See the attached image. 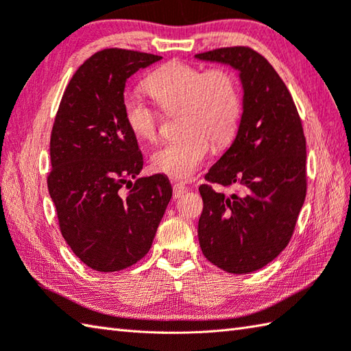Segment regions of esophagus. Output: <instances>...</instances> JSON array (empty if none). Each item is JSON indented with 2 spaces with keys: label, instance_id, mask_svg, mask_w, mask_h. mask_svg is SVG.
<instances>
[{
  "label": "esophagus",
  "instance_id": "1",
  "mask_svg": "<svg viewBox=\"0 0 351 351\" xmlns=\"http://www.w3.org/2000/svg\"><path fill=\"white\" fill-rule=\"evenodd\" d=\"M185 191H187V187L182 182H175L173 184V197H181Z\"/></svg>",
  "mask_w": 351,
  "mask_h": 351
}]
</instances>
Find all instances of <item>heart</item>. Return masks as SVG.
Returning a JSON list of instances; mask_svg holds the SVG:
<instances>
[{
	"mask_svg": "<svg viewBox=\"0 0 351 351\" xmlns=\"http://www.w3.org/2000/svg\"><path fill=\"white\" fill-rule=\"evenodd\" d=\"M143 86L162 112L181 109L180 138L152 154V167L175 180H189L201 167L211 146H230L239 129L242 97L237 80L226 68L202 66L171 60L150 73ZM126 125L136 138L154 143L160 132L161 114L140 97L123 100Z\"/></svg>",
	"mask_w": 351,
	"mask_h": 351,
	"instance_id": "heart-1",
	"label": "heart"
}]
</instances>
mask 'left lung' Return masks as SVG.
Segmentation results:
<instances>
[{"label":"left lung","instance_id":"8db88e82","mask_svg":"<svg viewBox=\"0 0 351 351\" xmlns=\"http://www.w3.org/2000/svg\"><path fill=\"white\" fill-rule=\"evenodd\" d=\"M197 59L236 68L243 112L236 140L199 187L204 210L197 237L208 262L230 274L271 263L293 234L307 190L306 138L289 89L262 54L225 47ZM211 183L236 186L219 194Z\"/></svg>","mask_w":351,"mask_h":351}]
</instances>
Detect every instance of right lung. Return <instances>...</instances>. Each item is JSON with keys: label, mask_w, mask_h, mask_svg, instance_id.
I'll return each instance as SVG.
<instances>
[{"label": "right lung", "mask_w": 351, "mask_h": 351, "mask_svg": "<svg viewBox=\"0 0 351 351\" xmlns=\"http://www.w3.org/2000/svg\"><path fill=\"white\" fill-rule=\"evenodd\" d=\"M160 59L123 48L97 51L74 73L54 119L48 193L65 242L94 271L126 269L146 256L170 202L167 176L129 181L141 171L143 155L123 115L126 80Z\"/></svg>", "instance_id": "obj_1"}]
</instances>
